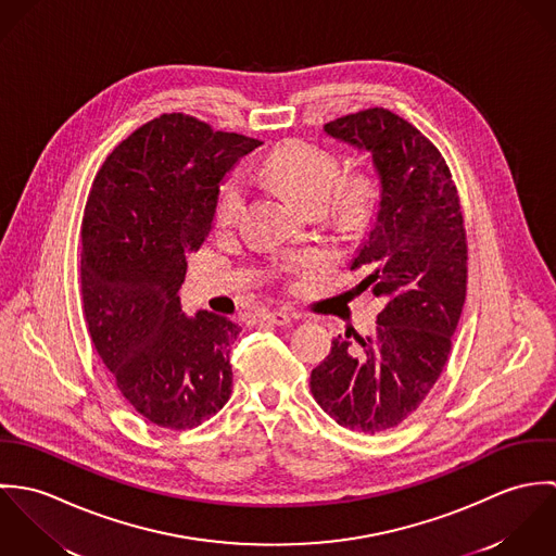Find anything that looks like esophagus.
Wrapping results in <instances>:
<instances>
[{"instance_id": "esophagus-1", "label": "esophagus", "mask_w": 556, "mask_h": 556, "mask_svg": "<svg viewBox=\"0 0 556 556\" xmlns=\"http://www.w3.org/2000/svg\"><path fill=\"white\" fill-rule=\"evenodd\" d=\"M256 320H265V323H271V325H289L291 323V315L282 313V311H274V313L258 315Z\"/></svg>"}]
</instances>
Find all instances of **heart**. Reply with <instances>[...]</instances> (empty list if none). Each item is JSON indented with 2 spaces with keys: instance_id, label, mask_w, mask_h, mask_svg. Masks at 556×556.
Masks as SVG:
<instances>
[{
  "instance_id": "obj_1",
  "label": "heart",
  "mask_w": 556,
  "mask_h": 556,
  "mask_svg": "<svg viewBox=\"0 0 556 556\" xmlns=\"http://www.w3.org/2000/svg\"><path fill=\"white\" fill-rule=\"evenodd\" d=\"M267 181L276 184L302 207L318 212L329 201L331 218L344 229L364 227L377 212L381 199L379 179L359 170L340 179V159L327 148L293 139L278 146L261 164ZM245 203V188L239 177H229L218 192L216 227L229 229Z\"/></svg>"
}]
</instances>
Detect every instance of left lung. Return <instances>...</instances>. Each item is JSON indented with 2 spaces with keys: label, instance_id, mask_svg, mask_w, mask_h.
Here are the masks:
<instances>
[{
  "label": "left lung",
  "instance_id": "1",
  "mask_svg": "<svg viewBox=\"0 0 556 556\" xmlns=\"http://www.w3.org/2000/svg\"><path fill=\"white\" fill-rule=\"evenodd\" d=\"M323 130L368 152L381 179L377 220L351 269H368L357 289L386 308L357 349L333 338L311 392L340 426L375 434L404 421L447 364L467 295V231L450 166L413 124L375 106Z\"/></svg>",
  "mask_w": 556,
  "mask_h": 556
}]
</instances>
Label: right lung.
Masks as SVG:
<instances>
[{
  "label": "right lung",
  "mask_w": 556,
  "mask_h": 556,
  "mask_svg": "<svg viewBox=\"0 0 556 556\" xmlns=\"http://www.w3.org/2000/svg\"><path fill=\"white\" fill-rule=\"evenodd\" d=\"M256 139L164 113L100 166L80 225V295L91 342L115 386L160 428L186 430L231 397L238 323L186 317V254L210 238L223 177Z\"/></svg>",
  "instance_id": "obj_1"
}]
</instances>
